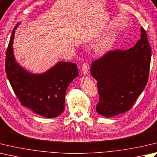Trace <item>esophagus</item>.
<instances>
[{"label": "esophagus", "instance_id": "esophagus-1", "mask_svg": "<svg viewBox=\"0 0 157 157\" xmlns=\"http://www.w3.org/2000/svg\"><path fill=\"white\" fill-rule=\"evenodd\" d=\"M82 71L84 74H87L88 71V64L87 63H84L82 64Z\"/></svg>", "mask_w": 157, "mask_h": 157}]
</instances>
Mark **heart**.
<instances>
[{
    "label": "heart",
    "mask_w": 157,
    "mask_h": 157,
    "mask_svg": "<svg viewBox=\"0 0 157 157\" xmlns=\"http://www.w3.org/2000/svg\"><path fill=\"white\" fill-rule=\"evenodd\" d=\"M113 41H114V35H109L106 36L97 45L96 48H95V51H96L97 53L99 54H103L104 53H105L106 52L108 51L109 49L111 48Z\"/></svg>",
    "instance_id": "heart-1"
}]
</instances>
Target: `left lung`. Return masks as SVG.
I'll return each mask as SVG.
<instances>
[{"label":"left lung","mask_w":157,"mask_h":157,"mask_svg":"<svg viewBox=\"0 0 157 157\" xmlns=\"http://www.w3.org/2000/svg\"><path fill=\"white\" fill-rule=\"evenodd\" d=\"M141 37L128 50H114L91 63V75L97 81V112L112 117L129 110L148 79L151 47L141 27Z\"/></svg>","instance_id":"8db88e82"}]
</instances>
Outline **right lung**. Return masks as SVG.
<instances>
[{"instance_id":"1","label":"right lung","mask_w":157,"mask_h":157,"mask_svg":"<svg viewBox=\"0 0 157 157\" xmlns=\"http://www.w3.org/2000/svg\"><path fill=\"white\" fill-rule=\"evenodd\" d=\"M12 31L6 52V74L14 93L23 106L45 118H55L64 109L67 89L79 75L76 64L59 62L47 72L32 74L21 67L15 60L13 45L15 30Z\"/></svg>"}]
</instances>
